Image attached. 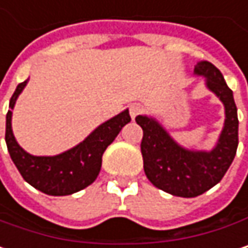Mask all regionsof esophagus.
I'll return each instance as SVG.
<instances>
[{"instance_id":"1","label":"esophagus","mask_w":248,"mask_h":248,"mask_svg":"<svg viewBox=\"0 0 248 248\" xmlns=\"http://www.w3.org/2000/svg\"><path fill=\"white\" fill-rule=\"evenodd\" d=\"M142 107L140 106V104H131L130 106V115H131V118L134 120L136 117H139L140 114H142Z\"/></svg>"}]
</instances>
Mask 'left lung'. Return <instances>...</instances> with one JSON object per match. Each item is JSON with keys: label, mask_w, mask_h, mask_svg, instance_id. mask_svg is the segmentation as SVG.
<instances>
[{"label": "left lung", "mask_w": 248, "mask_h": 248, "mask_svg": "<svg viewBox=\"0 0 248 248\" xmlns=\"http://www.w3.org/2000/svg\"><path fill=\"white\" fill-rule=\"evenodd\" d=\"M194 73L207 78V87L226 108L224 128L214 150L210 153L186 150L155 120L136 117L142 128L141 154L147 178L157 188L184 199L197 197L220 183L232 166L238 145L237 107L223 74L208 61L199 62Z\"/></svg>", "instance_id": "1"}]
</instances>
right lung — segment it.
<instances>
[{
    "mask_svg": "<svg viewBox=\"0 0 248 248\" xmlns=\"http://www.w3.org/2000/svg\"><path fill=\"white\" fill-rule=\"evenodd\" d=\"M27 82L28 79L16 85L10 100L11 109L7 112L5 142L11 160L28 184L48 196H68L77 193L95 181L101 170L106 148L118 136L121 128L131 121L128 109L101 124L77 147L54 157H35L25 153L18 145L11 128L14 104Z\"/></svg>",
    "mask_w": 248,
    "mask_h": 248,
    "instance_id": "add662e5",
    "label": "right lung"
}]
</instances>
